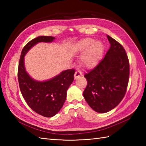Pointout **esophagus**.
<instances>
[{"mask_svg": "<svg viewBox=\"0 0 146 146\" xmlns=\"http://www.w3.org/2000/svg\"><path fill=\"white\" fill-rule=\"evenodd\" d=\"M82 75V73L81 71H80V70H77V71H76V72L75 73V78L76 79L77 78H78V77L81 76Z\"/></svg>", "mask_w": 146, "mask_h": 146, "instance_id": "1", "label": "esophagus"}]
</instances>
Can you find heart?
I'll list each match as a JSON object with an SVG mask.
<instances>
[{
    "label": "heart",
    "mask_w": 146,
    "mask_h": 146,
    "mask_svg": "<svg viewBox=\"0 0 146 146\" xmlns=\"http://www.w3.org/2000/svg\"><path fill=\"white\" fill-rule=\"evenodd\" d=\"M93 38H86L80 41L76 46V51L83 52L86 51L82 57L83 64L86 67H92L97 63L103 46L99 41H96Z\"/></svg>",
    "instance_id": "obj_1"
}]
</instances>
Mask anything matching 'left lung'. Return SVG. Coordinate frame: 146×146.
Instances as JSON below:
<instances>
[{
  "mask_svg": "<svg viewBox=\"0 0 146 146\" xmlns=\"http://www.w3.org/2000/svg\"><path fill=\"white\" fill-rule=\"evenodd\" d=\"M110 48L105 57L84 76L87 85L83 97L89 106L99 113L116 107L124 97L129 80V61L125 49L107 36Z\"/></svg>",
  "mask_w": 146,
  "mask_h": 146,
  "instance_id": "obj_1",
  "label": "left lung"
}]
</instances>
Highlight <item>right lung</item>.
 <instances>
[{
    "label": "right lung",
    "instance_id": "obj_1",
    "mask_svg": "<svg viewBox=\"0 0 146 146\" xmlns=\"http://www.w3.org/2000/svg\"><path fill=\"white\" fill-rule=\"evenodd\" d=\"M54 39L52 36H39L30 41L22 50L17 71L20 90L27 104L35 112L46 117H53L63 106L75 71L66 70L48 81L38 82L31 78L26 71L24 57L38 42H49Z\"/></svg>",
    "mask_w": 146,
    "mask_h": 146
}]
</instances>
